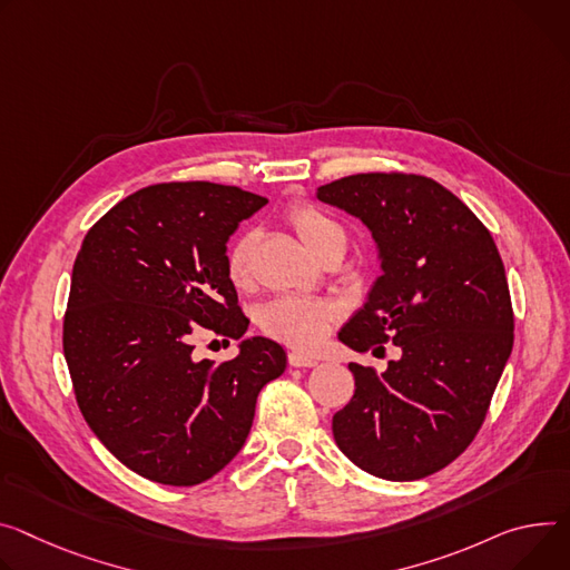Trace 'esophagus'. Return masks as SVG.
<instances>
[{"instance_id":"obj_1","label":"esophagus","mask_w":570,"mask_h":570,"mask_svg":"<svg viewBox=\"0 0 570 570\" xmlns=\"http://www.w3.org/2000/svg\"><path fill=\"white\" fill-rule=\"evenodd\" d=\"M288 364L295 368H314L318 361L314 356L302 354V352H288Z\"/></svg>"}]
</instances>
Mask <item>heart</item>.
Masks as SVG:
<instances>
[{"mask_svg": "<svg viewBox=\"0 0 570 570\" xmlns=\"http://www.w3.org/2000/svg\"><path fill=\"white\" fill-rule=\"evenodd\" d=\"M286 220L295 229L299 240L306 245V249L316 258H321V262L327 254L345 249L347 236L343 227L314 204H293L286 214ZM256 243L258 234L245 232L232 243L227 252V279L238 291L252 286V258ZM336 318L338 306L330 299L286 295L268 302L262 312H258V327L275 341H282L291 347L308 350L325 338L330 325Z\"/></svg>", "mask_w": 570, "mask_h": 570, "instance_id": "obj_1", "label": "heart"}]
</instances>
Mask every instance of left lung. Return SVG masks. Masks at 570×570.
<instances>
[{"mask_svg":"<svg viewBox=\"0 0 570 570\" xmlns=\"http://www.w3.org/2000/svg\"><path fill=\"white\" fill-rule=\"evenodd\" d=\"M318 199L364 223L382 275L338 341L402 356L384 373L350 364L352 400L334 413L341 452L391 482L428 478L480 432L513 345L507 275L489 229L430 177L350 175Z\"/></svg>","mask_w":570,"mask_h":570,"instance_id":"left-lung-1","label":"left lung"}]
</instances>
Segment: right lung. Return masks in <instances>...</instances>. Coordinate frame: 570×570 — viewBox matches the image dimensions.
Instances as JSON below:
<instances>
[{"label": "right lung", "mask_w": 570, "mask_h": 570, "mask_svg": "<svg viewBox=\"0 0 570 570\" xmlns=\"http://www.w3.org/2000/svg\"><path fill=\"white\" fill-rule=\"evenodd\" d=\"M268 199L212 181L136 190L86 234L72 268L63 354L88 428L134 473L195 487L243 448L256 395L286 368L252 336L223 364L202 334L238 341L249 321L227 279V240ZM216 343V341H214Z\"/></svg>", "instance_id": "obj_1"}]
</instances>
